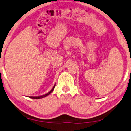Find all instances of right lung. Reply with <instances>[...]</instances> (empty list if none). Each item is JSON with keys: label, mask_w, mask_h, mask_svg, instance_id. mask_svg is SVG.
Instances as JSON below:
<instances>
[{"label": "right lung", "mask_w": 131, "mask_h": 131, "mask_svg": "<svg viewBox=\"0 0 131 131\" xmlns=\"http://www.w3.org/2000/svg\"><path fill=\"white\" fill-rule=\"evenodd\" d=\"M55 86H53V89H52L51 90H50V91H49V92L48 93H47V94H45V95L40 96H37V97H30V98H32V99H40V98H42V97H46V96H47L49 95V94L50 93H51L52 92L53 90H54V88H55Z\"/></svg>", "instance_id": "right-lung-1"}]
</instances>
